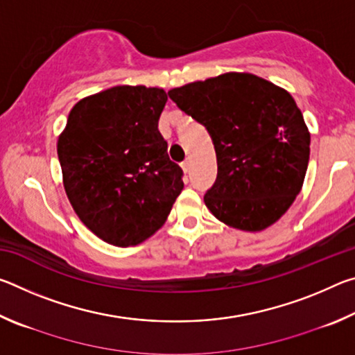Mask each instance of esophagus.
Returning <instances> with one entry per match:
<instances>
[{"instance_id":"34e87169","label":"esophagus","mask_w":355,"mask_h":355,"mask_svg":"<svg viewBox=\"0 0 355 355\" xmlns=\"http://www.w3.org/2000/svg\"><path fill=\"white\" fill-rule=\"evenodd\" d=\"M182 167H183V171L188 173L189 171H191V161L189 159H186V161H183L182 163Z\"/></svg>"}]
</instances>
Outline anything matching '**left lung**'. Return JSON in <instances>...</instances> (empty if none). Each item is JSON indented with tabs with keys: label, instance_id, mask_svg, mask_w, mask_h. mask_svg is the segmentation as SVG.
<instances>
[{
	"label": "left lung",
	"instance_id": "obj_1",
	"mask_svg": "<svg viewBox=\"0 0 355 355\" xmlns=\"http://www.w3.org/2000/svg\"><path fill=\"white\" fill-rule=\"evenodd\" d=\"M180 110L211 136L218 178L203 200L216 219L261 232L284 216L302 189L310 131L284 87L228 71L169 91Z\"/></svg>",
	"mask_w": 355,
	"mask_h": 355
}]
</instances>
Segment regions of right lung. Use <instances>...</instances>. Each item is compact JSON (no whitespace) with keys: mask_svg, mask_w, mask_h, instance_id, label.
<instances>
[{"mask_svg":"<svg viewBox=\"0 0 355 355\" xmlns=\"http://www.w3.org/2000/svg\"><path fill=\"white\" fill-rule=\"evenodd\" d=\"M164 89L114 86L71 107L58 139L62 183L81 222L128 248L155 235L183 189L158 120Z\"/></svg>","mask_w":355,"mask_h":355,"instance_id":"obj_1","label":"right lung"}]
</instances>
